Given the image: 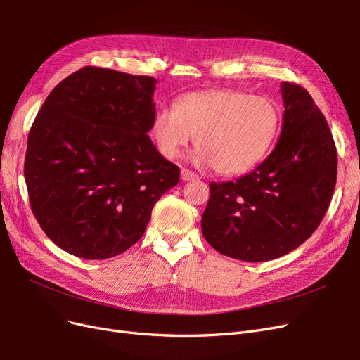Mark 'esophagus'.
<instances>
[{"instance_id": "1", "label": "esophagus", "mask_w": 360, "mask_h": 360, "mask_svg": "<svg viewBox=\"0 0 360 360\" xmlns=\"http://www.w3.org/2000/svg\"><path fill=\"white\" fill-rule=\"evenodd\" d=\"M198 179V176L195 172H192V171H189V169H186V168H183L181 169V180L183 181H189V180H197Z\"/></svg>"}]
</instances>
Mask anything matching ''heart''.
Wrapping results in <instances>:
<instances>
[{"label":"heart","mask_w":360,"mask_h":360,"mask_svg":"<svg viewBox=\"0 0 360 360\" xmlns=\"http://www.w3.org/2000/svg\"><path fill=\"white\" fill-rule=\"evenodd\" d=\"M281 106L270 97L219 89L188 93L158 110L151 134L167 159L179 158L195 136V162L222 176L254 169L281 132Z\"/></svg>","instance_id":"obj_1"}]
</instances>
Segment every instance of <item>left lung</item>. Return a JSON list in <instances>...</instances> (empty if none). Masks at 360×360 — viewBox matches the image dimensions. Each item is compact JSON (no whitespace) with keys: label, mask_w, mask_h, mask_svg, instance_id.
<instances>
[{"label":"left lung","mask_w":360,"mask_h":360,"mask_svg":"<svg viewBox=\"0 0 360 360\" xmlns=\"http://www.w3.org/2000/svg\"><path fill=\"white\" fill-rule=\"evenodd\" d=\"M282 132L274 151L234 181L210 183L201 230L217 252L269 261L308 240L330 204L336 147L324 115L297 84L282 82Z\"/></svg>","instance_id":"8db88e82"}]
</instances>
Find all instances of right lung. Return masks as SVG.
Wrapping results in <instances>:
<instances>
[{
	"label": "right lung",
	"mask_w": 360,
	"mask_h": 360,
	"mask_svg": "<svg viewBox=\"0 0 360 360\" xmlns=\"http://www.w3.org/2000/svg\"><path fill=\"white\" fill-rule=\"evenodd\" d=\"M156 79L86 66L53 89L28 134L25 181L41 230L85 259L143 237L180 169L148 138Z\"/></svg>",
	"instance_id": "add662e5"
}]
</instances>
